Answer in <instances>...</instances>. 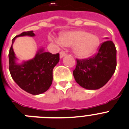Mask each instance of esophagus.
<instances>
[{
	"label": "esophagus",
	"mask_w": 129,
	"mask_h": 129,
	"mask_svg": "<svg viewBox=\"0 0 129 129\" xmlns=\"http://www.w3.org/2000/svg\"><path fill=\"white\" fill-rule=\"evenodd\" d=\"M66 52H65V51H61V52H60V58H63L64 56H66Z\"/></svg>",
	"instance_id": "34e87169"
}]
</instances>
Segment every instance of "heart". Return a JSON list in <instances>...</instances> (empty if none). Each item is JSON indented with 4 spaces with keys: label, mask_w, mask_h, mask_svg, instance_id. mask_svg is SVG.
Returning a JSON list of instances; mask_svg holds the SVG:
<instances>
[{
    "label": "heart",
    "mask_w": 129,
    "mask_h": 129,
    "mask_svg": "<svg viewBox=\"0 0 129 129\" xmlns=\"http://www.w3.org/2000/svg\"><path fill=\"white\" fill-rule=\"evenodd\" d=\"M60 43L63 46H74V53L80 58H86L95 52L99 40L95 36L78 30L64 33L60 36Z\"/></svg>",
    "instance_id": "heart-1"
}]
</instances>
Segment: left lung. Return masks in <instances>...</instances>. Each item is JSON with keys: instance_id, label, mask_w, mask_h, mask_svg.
Instances as JSON below:
<instances>
[{"instance_id": "left-lung-1", "label": "left lung", "mask_w": 129, "mask_h": 129, "mask_svg": "<svg viewBox=\"0 0 129 129\" xmlns=\"http://www.w3.org/2000/svg\"><path fill=\"white\" fill-rule=\"evenodd\" d=\"M116 46L111 40L100 45L96 54L86 59H77V66L73 71L76 82L82 88L97 89L105 86L115 72Z\"/></svg>"}]
</instances>
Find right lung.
Instances as JSON below:
<instances>
[{"mask_svg":"<svg viewBox=\"0 0 129 129\" xmlns=\"http://www.w3.org/2000/svg\"><path fill=\"white\" fill-rule=\"evenodd\" d=\"M24 36H34L35 34L32 30L23 32L12 40L8 54L9 70L13 80L21 89L32 95H38L45 92L52 84V70L60 60V54H52L41 49L33 59L17 64L12 45L15 38Z\"/></svg>","mask_w":129,"mask_h":129,"instance_id":"right-lung-1","label":"right lung"}]
</instances>
